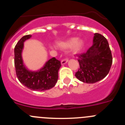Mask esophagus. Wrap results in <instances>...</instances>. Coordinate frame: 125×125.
<instances>
[{
    "label": "esophagus",
    "instance_id": "esophagus-1",
    "mask_svg": "<svg viewBox=\"0 0 125 125\" xmlns=\"http://www.w3.org/2000/svg\"><path fill=\"white\" fill-rule=\"evenodd\" d=\"M68 61V59L67 58V57H66V58H64V59H62L61 60V64H65L66 63H67Z\"/></svg>",
    "mask_w": 125,
    "mask_h": 125
}]
</instances>
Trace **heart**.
<instances>
[{"label": "heart", "mask_w": 125, "mask_h": 125, "mask_svg": "<svg viewBox=\"0 0 125 125\" xmlns=\"http://www.w3.org/2000/svg\"><path fill=\"white\" fill-rule=\"evenodd\" d=\"M83 41L82 40H79L77 39V38H71L67 41L65 42L62 43L61 46L63 48H68L72 47V51L73 52L76 53L79 52L81 49V48L83 46Z\"/></svg>", "instance_id": "heart-1"}]
</instances>
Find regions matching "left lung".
<instances>
[{
    "label": "left lung",
    "instance_id": "1",
    "mask_svg": "<svg viewBox=\"0 0 125 125\" xmlns=\"http://www.w3.org/2000/svg\"><path fill=\"white\" fill-rule=\"evenodd\" d=\"M79 68L75 76L86 83H94L104 78L110 72L113 57L106 39L95 33L93 44L86 52L77 55Z\"/></svg>",
    "mask_w": 125,
    "mask_h": 125
}]
</instances>
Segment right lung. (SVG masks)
Instances as JSON below:
<instances>
[{
    "mask_svg": "<svg viewBox=\"0 0 125 125\" xmlns=\"http://www.w3.org/2000/svg\"><path fill=\"white\" fill-rule=\"evenodd\" d=\"M31 37L26 35L22 37L14 48V65L19 81L27 88L34 91H45L54 86L58 79V71L61 64L55 57L49 59L42 68L37 71H29L23 64L22 51L25 41Z\"/></svg>",
    "mask_w": 125,
    "mask_h": 125,
    "instance_id": "obj_1",
    "label": "right lung"
}]
</instances>
